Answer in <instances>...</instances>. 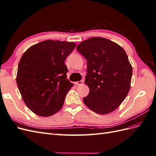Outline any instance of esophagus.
<instances>
[{
	"instance_id": "obj_1",
	"label": "esophagus",
	"mask_w": 156,
	"mask_h": 156,
	"mask_svg": "<svg viewBox=\"0 0 156 156\" xmlns=\"http://www.w3.org/2000/svg\"><path fill=\"white\" fill-rule=\"evenodd\" d=\"M74 84H75V85H79V84H83V81H77V82H75Z\"/></svg>"
}]
</instances>
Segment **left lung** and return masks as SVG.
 <instances>
[{
  "mask_svg": "<svg viewBox=\"0 0 156 156\" xmlns=\"http://www.w3.org/2000/svg\"><path fill=\"white\" fill-rule=\"evenodd\" d=\"M87 61L84 83L89 87L83 102L90 109L106 115L119 107L131 87L132 66L124 49L109 40L93 37L76 48Z\"/></svg>",
  "mask_w": 156,
  "mask_h": 156,
  "instance_id": "obj_1",
  "label": "left lung"
}]
</instances>
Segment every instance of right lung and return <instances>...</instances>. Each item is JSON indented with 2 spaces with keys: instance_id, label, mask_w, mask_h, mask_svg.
I'll return each instance as SVG.
<instances>
[{
  "instance_id": "add662e5",
  "label": "right lung",
  "mask_w": 156,
  "mask_h": 156,
  "mask_svg": "<svg viewBox=\"0 0 156 156\" xmlns=\"http://www.w3.org/2000/svg\"><path fill=\"white\" fill-rule=\"evenodd\" d=\"M74 42L48 40L31 46L18 65L16 82L23 101L34 114L49 116L62 108L73 84L64 61Z\"/></svg>"
}]
</instances>
